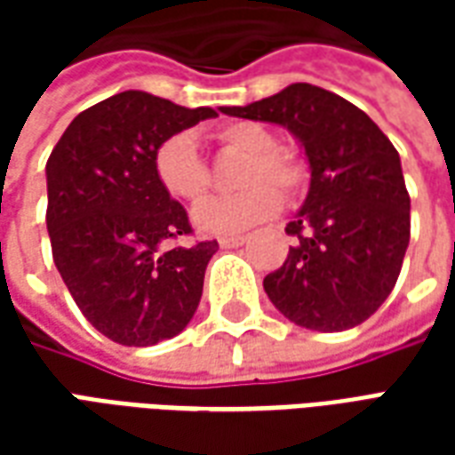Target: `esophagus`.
I'll list each match as a JSON object with an SVG mask.
<instances>
[{"instance_id": "obj_1", "label": "esophagus", "mask_w": 455, "mask_h": 455, "mask_svg": "<svg viewBox=\"0 0 455 455\" xmlns=\"http://www.w3.org/2000/svg\"><path fill=\"white\" fill-rule=\"evenodd\" d=\"M246 241V236H221L219 238V246L221 248H236Z\"/></svg>"}]
</instances>
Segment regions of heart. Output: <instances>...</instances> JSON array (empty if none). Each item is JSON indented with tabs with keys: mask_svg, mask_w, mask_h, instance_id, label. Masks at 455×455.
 Wrapping results in <instances>:
<instances>
[{
	"mask_svg": "<svg viewBox=\"0 0 455 455\" xmlns=\"http://www.w3.org/2000/svg\"><path fill=\"white\" fill-rule=\"evenodd\" d=\"M219 148L241 153L236 195L202 202L192 221L204 234H238L263 219L273 217L280 197L292 199L307 178L305 163L297 153L277 146L273 131L258 121H228L212 131ZM153 168L168 195L185 202H199L212 188V172L197 140L189 133H175L158 146ZM281 195L277 196L276 192Z\"/></svg>",
	"mask_w": 455,
	"mask_h": 455,
	"instance_id": "obj_1",
	"label": "heart"
}]
</instances>
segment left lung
Returning a JSON list of instances; mask_svg holds the SVG:
<instances>
[{"instance_id":"left-lung-1","label":"left lung","mask_w":455,"mask_h":455,"mask_svg":"<svg viewBox=\"0 0 455 455\" xmlns=\"http://www.w3.org/2000/svg\"><path fill=\"white\" fill-rule=\"evenodd\" d=\"M221 112L292 131L312 170L305 204L285 227L295 246L263 280L270 302L315 331L363 324L392 292L410 246L400 153L363 109L316 84Z\"/></svg>"}]
</instances>
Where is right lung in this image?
I'll return each instance as SVG.
<instances>
[{
	"instance_id": "1",
	"label": "right lung",
	"mask_w": 455,
	"mask_h": 455,
	"mask_svg": "<svg viewBox=\"0 0 455 455\" xmlns=\"http://www.w3.org/2000/svg\"><path fill=\"white\" fill-rule=\"evenodd\" d=\"M217 116L126 90L70 121L45 163L53 260L87 322L121 346L178 336L195 316L217 241L192 234L185 207L160 185L165 139Z\"/></svg>"
}]
</instances>
